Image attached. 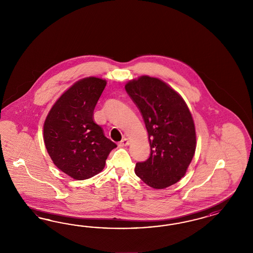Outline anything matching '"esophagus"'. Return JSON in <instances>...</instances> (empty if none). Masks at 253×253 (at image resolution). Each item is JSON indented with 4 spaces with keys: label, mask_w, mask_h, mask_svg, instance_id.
Returning a JSON list of instances; mask_svg holds the SVG:
<instances>
[{
    "label": "esophagus",
    "mask_w": 253,
    "mask_h": 253,
    "mask_svg": "<svg viewBox=\"0 0 253 253\" xmlns=\"http://www.w3.org/2000/svg\"><path fill=\"white\" fill-rule=\"evenodd\" d=\"M129 145H130V141H129V139H127V138H124V139H123V140L119 143V146H121V147L129 146Z\"/></svg>",
    "instance_id": "obj_1"
}]
</instances>
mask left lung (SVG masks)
I'll return each instance as SVG.
<instances>
[{"mask_svg":"<svg viewBox=\"0 0 253 253\" xmlns=\"http://www.w3.org/2000/svg\"><path fill=\"white\" fill-rule=\"evenodd\" d=\"M125 90L144 118L150 157L138 162L135 174L155 189H164L184 176L197 146L191 112L183 97L162 80L139 77Z\"/></svg>","mask_w":253,"mask_h":253,"instance_id":"8db88e82","label":"left lung"}]
</instances>
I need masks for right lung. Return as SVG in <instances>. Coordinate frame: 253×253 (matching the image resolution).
Returning <instances> with one entry per match:
<instances>
[{
  "instance_id": "1",
  "label": "right lung",
  "mask_w": 253,
  "mask_h": 253,
  "mask_svg": "<svg viewBox=\"0 0 253 253\" xmlns=\"http://www.w3.org/2000/svg\"><path fill=\"white\" fill-rule=\"evenodd\" d=\"M107 81L82 79L55 101L43 124L46 150L54 165L75 180L98 174L115 143L93 121V110Z\"/></svg>"
}]
</instances>
